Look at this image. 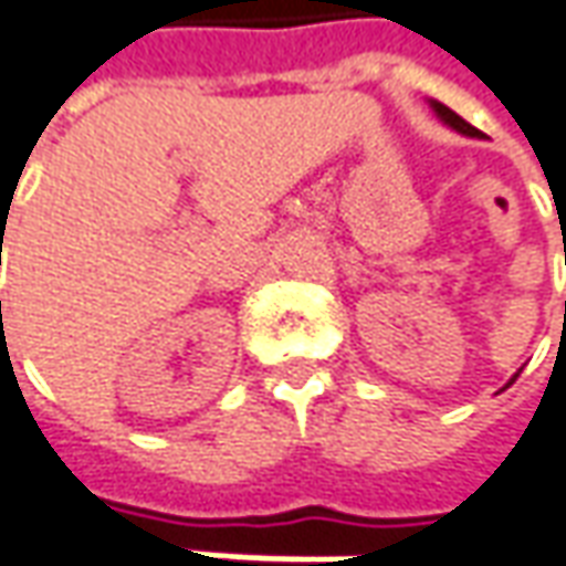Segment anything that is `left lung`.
I'll return each mask as SVG.
<instances>
[{
    "mask_svg": "<svg viewBox=\"0 0 566 566\" xmlns=\"http://www.w3.org/2000/svg\"><path fill=\"white\" fill-rule=\"evenodd\" d=\"M432 108L439 112V118L444 122V125H451L454 130H460V134H467V137H482V130L470 125V122H463L458 112H451V108L441 106V103H432ZM516 376H520V373H516ZM516 376H514V379H516ZM514 379H511V381H514Z\"/></svg>",
    "mask_w": 566,
    "mask_h": 566,
    "instance_id": "left-lung-1",
    "label": "left lung"
}]
</instances>
